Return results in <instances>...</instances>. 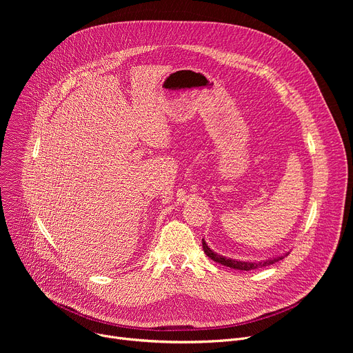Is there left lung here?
<instances>
[{"label": "left lung", "instance_id": "obj_1", "mask_svg": "<svg viewBox=\"0 0 353 353\" xmlns=\"http://www.w3.org/2000/svg\"><path fill=\"white\" fill-rule=\"evenodd\" d=\"M203 247H204L205 254L211 260H214V261H216L222 265L230 267L233 270H240V271H253V270H257V268H261V267L271 265L274 263H278V261L283 260L289 254L288 253V254H283V256H276V257H272V259H268V260H261V261H239V260H232V259H228V257H223V256L215 253L214 250L210 248V245L207 244V241L204 239H203Z\"/></svg>", "mask_w": 353, "mask_h": 353}]
</instances>
